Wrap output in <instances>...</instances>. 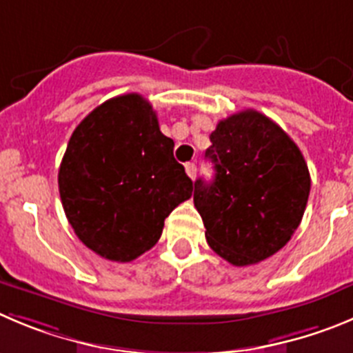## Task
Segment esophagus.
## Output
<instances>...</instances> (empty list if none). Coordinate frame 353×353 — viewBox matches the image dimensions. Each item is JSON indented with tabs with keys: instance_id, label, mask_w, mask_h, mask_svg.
Wrapping results in <instances>:
<instances>
[{
	"instance_id": "esophagus-1",
	"label": "esophagus",
	"mask_w": 353,
	"mask_h": 353,
	"mask_svg": "<svg viewBox=\"0 0 353 353\" xmlns=\"http://www.w3.org/2000/svg\"><path fill=\"white\" fill-rule=\"evenodd\" d=\"M184 169H186L188 176L192 177V179H195V177H196V165H195V163H186V165H184Z\"/></svg>"
}]
</instances>
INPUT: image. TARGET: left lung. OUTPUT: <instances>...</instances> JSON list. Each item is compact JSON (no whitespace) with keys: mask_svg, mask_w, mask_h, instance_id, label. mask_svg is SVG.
Wrapping results in <instances>:
<instances>
[{"mask_svg":"<svg viewBox=\"0 0 353 353\" xmlns=\"http://www.w3.org/2000/svg\"><path fill=\"white\" fill-rule=\"evenodd\" d=\"M205 158L214 179L195 181L193 202L210 249L235 266L281 251L301 223L310 172L294 141L259 111L217 123Z\"/></svg>","mask_w":353,"mask_h":353,"instance_id":"8db88e82","label":"left lung"}]
</instances>
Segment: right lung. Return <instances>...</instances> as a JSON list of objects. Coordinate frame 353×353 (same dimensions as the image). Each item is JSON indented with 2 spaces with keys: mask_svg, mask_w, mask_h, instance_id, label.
Listing matches in <instances>:
<instances>
[{
  "mask_svg": "<svg viewBox=\"0 0 353 353\" xmlns=\"http://www.w3.org/2000/svg\"><path fill=\"white\" fill-rule=\"evenodd\" d=\"M139 94L102 102L74 128L59 169L69 225L101 258L128 263L158 242L192 179Z\"/></svg>",
  "mask_w": 353,
  "mask_h": 353,
  "instance_id": "right-lung-1",
  "label": "right lung"
}]
</instances>
